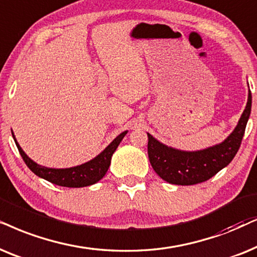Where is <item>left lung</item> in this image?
<instances>
[{"label":"left lung","mask_w":257,"mask_h":257,"mask_svg":"<svg viewBox=\"0 0 257 257\" xmlns=\"http://www.w3.org/2000/svg\"><path fill=\"white\" fill-rule=\"evenodd\" d=\"M250 111L249 90L247 105L234 132L223 142L196 152L172 148L148 134V156L153 169L161 179L177 186H191L209 180L227 167L238 152Z\"/></svg>","instance_id":"obj_1"}]
</instances>
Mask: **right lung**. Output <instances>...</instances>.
<instances>
[{
	"mask_svg": "<svg viewBox=\"0 0 257 257\" xmlns=\"http://www.w3.org/2000/svg\"><path fill=\"white\" fill-rule=\"evenodd\" d=\"M126 133H128L126 131L121 133V134H119L117 138L103 150V152L98 154V155L96 157H94L93 160L88 161V162L81 164V166L64 169L48 168V167L40 166V164L34 162L30 157L27 156V154L23 152L21 147L17 143L15 135H14L13 132L12 134L23 161H25L27 166H28V168L32 170L35 175L61 187L81 188L91 186V184L98 182V181L105 175V173L108 172L109 166H110L112 154L115 153L116 148H117L119 142L122 141Z\"/></svg>",
	"mask_w": 257,
	"mask_h": 257,
	"instance_id": "add662e5",
	"label": "right lung"
}]
</instances>
